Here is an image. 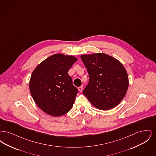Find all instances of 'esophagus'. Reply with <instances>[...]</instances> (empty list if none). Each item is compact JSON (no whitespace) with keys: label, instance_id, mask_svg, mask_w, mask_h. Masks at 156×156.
Returning <instances> with one entry per match:
<instances>
[{"label":"esophagus","instance_id":"esophagus-1","mask_svg":"<svg viewBox=\"0 0 156 156\" xmlns=\"http://www.w3.org/2000/svg\"><path fill=\"white\" fill-rule=\"evenodd\" d=\"M78 89L79 91H80V92H81L82 91L83 88H82V87H78Z\"/></svg>","mask_w":156,"mask_h":156}]
</instances>
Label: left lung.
<instances>
[{"instance_id":"8db88e82","label":"left lung","mask_w":156,"mask_h":156,"mask_svg":"<svg viewBox=\"0 0 156 156\" xmlns=\"http://www.w3.org/2000/svg\"><path fill=\"white\" fill-rule=\"evenodd\" d=\"M89 74L88 85L83 95L100 110L116 106L125 96L129 87L126 69L119 60L104 53L82 55Z\"/></svg>"}]
</instances>
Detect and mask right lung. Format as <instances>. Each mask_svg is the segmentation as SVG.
Instances as JSON below:
<instances>
[{
	"mask_svg": "<svg viewBox=\"0 0 156 156\" xmlns=\"http://www.w3.org/2000/svg\"><path fill=\"white\" fill-rule=\"evenodd\" d=\"M77 60L72 55L55 54L39 64L32 73L29 82L31 97L47 114L60 116L73 108L78 90L68 72Z\"/></svg>",
	"mask_w": 156,
	"mask_h": 156,
	"instance_id": "add662e5",
	"label": "right lung"
}]
</instances>
